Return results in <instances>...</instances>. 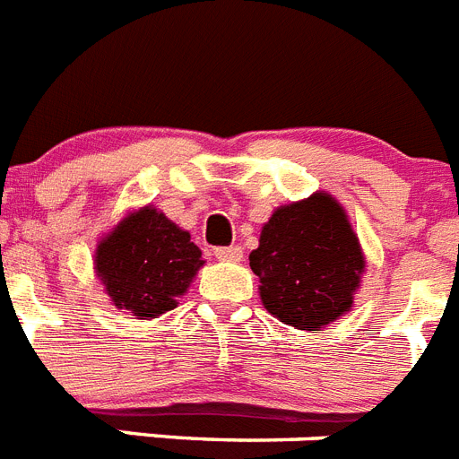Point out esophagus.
<instances>
[{"mask_svg":"<svg viewBox=\"0 0 459 459\" xmlns=\"http://www.w3.org/2000/svg\"><path fill=\"white\" fill-rule=\"evenodd\" d=\"M213 253L221 262H238L241 257H244V250H241V246H221V248H215Z\"/></svg>","mask_w":459,"mask_h":459,"instance_id":"34e87169","label":"esophagus"}]
</instances>
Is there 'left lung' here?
Returning <instances> with one entry per match:
<instances>
[{
  "label": "left lung",
  "mask_w": 459,
  "mask_h": 459,
  "mask_svg": "<svg viewBox=\"0 0 459 459\" xmlns=\"http://www.w3.org/2000/svg\"><path fill=\"white\" fill-rule=\"evenodd\" d=\"M262 304L281 323L318 332L351 311L364 255L343 206L327 192L273 211L250 253Z\"/></svg>",
  "instance_id": "obj_1"
}]
</instances>
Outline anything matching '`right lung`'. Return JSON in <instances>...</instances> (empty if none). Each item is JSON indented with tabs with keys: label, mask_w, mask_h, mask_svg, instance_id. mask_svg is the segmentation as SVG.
I'll return each mask as SVG.
<instances>
[{
	"label": "right lung",
	"mask_w": 459,
	"mask_h": 459,
	"mask_svg": "<svg viewBox=\"0 0 459 459\" xmlns=\"http://www.w3.org/2000/svg\"><path fill=\"white\" fill-rule=\"evenodd\" d=\"M202 264L190 234L152 206L123 218L95 253V272L113 307L139 320L176 308V297L190 288Z\"/></svg>",
	"instance_id": "obj_1"
}]
</instances>
